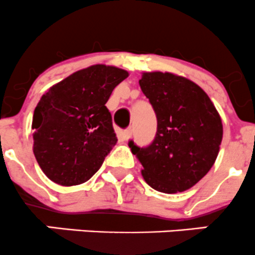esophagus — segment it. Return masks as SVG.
Returning <instances> with one entry per match:
<instances>
[{
	"label": "esophagus",
	"mask_w": 255,
	"mask_h": 255,
	"mask_svg": "<svg viewBox=\"0 0 255 255\" xmlns=\"http://www.w3.org/2000/svg\"><path fill=\"white\" fill-rule=\"evenodd\" d=\"M123 134H125V139H126V140H128V139H129L130 136H132V134H133V130L130 129V128H129V129H126V130H125V133H123Z\"/></svg>",
	"instance_id": "obj_1"
}]
</instances>
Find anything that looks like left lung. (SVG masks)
<instances>
[{
    "mask_svg": "<svg viewBox=\"0 0 255 255\" xmlns=\"http://www.w3.org/2000/svg\"><path fill=\"white\" fill-rule=\"evenodd\" d=\"M139 85L156 114L157 130L145 148L133 140L128 145L151 188L168 194L187 191L218 157L222 140L218 110L199 85L168 72L143 73Z\"/></svg>",
    "mask_w": 255,
    "mask_h": 255,
    "instance_id": "obj_1",
    "label": "left lung"
}]
</instances>
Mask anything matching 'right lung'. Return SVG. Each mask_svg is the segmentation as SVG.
Segmentation results:
<instances>
[{"instance_id":"obj_1","label":"right lung","mask_w":255,"mask_h":255,"mask_svg":"<svg viewBox=\"0 0 255 255\" xmlns=\"http://www.w3.org/2000/svg\"><path fill=\"white\" fill-rule=\"evenodd\" d=\"M128 77L114 66L94 64L52 85L33 116L36 161L61 186L84 183L101 167L117 136L105 104Z\"/></svg>"}]
</instances>
